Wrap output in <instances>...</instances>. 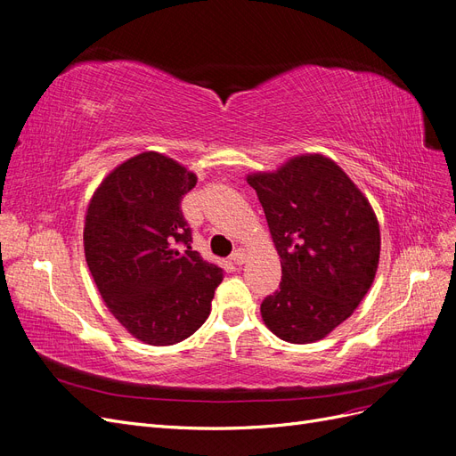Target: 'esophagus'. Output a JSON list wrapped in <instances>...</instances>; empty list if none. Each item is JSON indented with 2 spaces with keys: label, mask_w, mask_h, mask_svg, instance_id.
Returning <instances> with one entry per match:
<instances>
[{
  "label": "esophagus",
  "mask_w": 456,
  "mask_h": 456,
  "mask_svg": "<svg viewBox=\"0 0 456 456\" xmlns=\"http://www.w3.org/2000/svg\"><path fill=\"white\" fill-rule=\"evenodd\" d=\"M245 251L243 249H236V251H233L232 255H230V260L233 262V265H238V266H241L243 265V262H245Z\"/></svg>",
  "instance_id": "34e87169"
}]
</instances>
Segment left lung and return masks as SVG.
<instances>
[{
    "mask_svg": "<svg viewBox=\"0 0 456 456\" xmlns=\"http://www.w3.org/2000/svg\"><path fill=\"white\" fill-rule=\"evenodd\" d=\"M247 183L281 258V283L262 300V320L285 342L322 340L348 320L375 280L377 215L350 176L322 154L297 156Z\"/></svg>",
    "mask_w": 456,
    "mask_h": 456,
    "instance_id": "obj_1",
    "label": "left lung"
}]
</instances>
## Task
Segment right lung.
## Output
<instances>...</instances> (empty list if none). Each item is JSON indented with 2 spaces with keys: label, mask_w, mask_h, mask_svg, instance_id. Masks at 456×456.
I'll list each match as a JSON object with an SVG mask.
<instances>
[{
  "label": "right lung",
  "mask_w": 456,
  "mask_h": 456,
  "mask_svg": "<svg viewBox=\"0 0 456 456\" xmlns=\"http://www.w3.org/2000/svg\"><path fill=\"white\" fill-rule=\"evenodd\" d=\"M198 176L175 159L142 151L93 194L84 228L86 260L108 310L150 346L194 335L211 314L223 268L191 251L181 211Z\"/></svg>",
  "instance_id": "obj_1"
}]
</instances>
